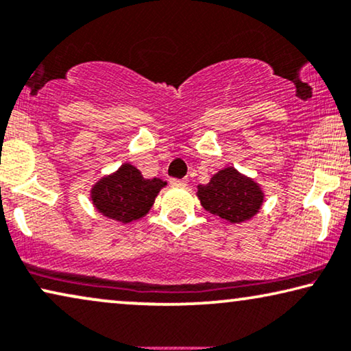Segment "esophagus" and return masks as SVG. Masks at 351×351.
Returning <instances> with one entry per match:
<instances>
[{
    "label": "esophagus",
    "mask_w": 351,
    "mask_h": 351,
    "mask_svg": "<svg viewBox=\"0 0 351 351\" xmlns=\"http://www.w3.org/2000/svg\"><path fill=\"white\" fill-rule=\"evenodd\" d=\"M170 184L171 186H178V187H182L187 184L186 180H178V178H170Z\"/></svg>",
    "instance_id": "1"
}]
</instances>
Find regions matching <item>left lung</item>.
Listing matches in <instances>:
<instances>
[{
    "instance_id": "1",
    "label": "left lung",
    "mask_w": 351,
    "mask_h": 351,
    "mask_svg": "<svg viewBox=\"0 0 351 351\" xmlns=\"http://www.w3.org/2000/svg\"><path fill=\"white\" fill-rule=\"evenodd\" d=\"M197 194L206 211L229 223L253 218L264 200L259 186L232 167L216 173L208 184L199 186Z\"/></svg>"
}]
</instances>
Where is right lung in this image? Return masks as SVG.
Wrapping results in <instances>:
<instances>
[{"instance_id": "right-lung-1", "label": "right lung", "mask_w": 351, "mask_h": 351, "mask_svg": "<svg viewBox=\"0 0 351 351\" xmlns=\"http://www.w3.org/2000/svg\"><path fill=\"white\" fill-rule=\"evenodd\" d=\"M164 186L162 180H145L140 170L125 164L114 175L103 178L93 186L92 202L108 218L130 223L149 211L156 195Z\"/></svg>"}]
</instances>
